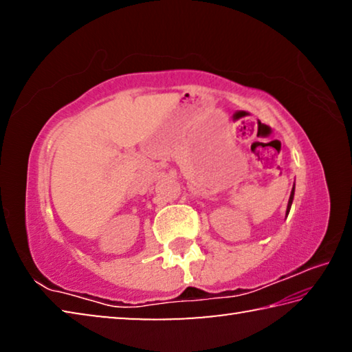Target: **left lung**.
I'll list each match as a JSON object with an SVG mask.
<instances>
[{
	"mask_svg": "<svg viewBox=\"0 0 352 352\" xmlns=\"http://www.w3.org/2000/svg\"><path fill=\"white\" fill-rule=\"evenodd\" d=\"M294 192H295V188L292 189V194H290V199H289V205H287V214L290 211V206H292V201H294Z\"/></svg>",
	"mask_w": 352,
	"mask_h": 352,
	"instance_id": "1",
	"label": "left lung"
}]
</instances>
